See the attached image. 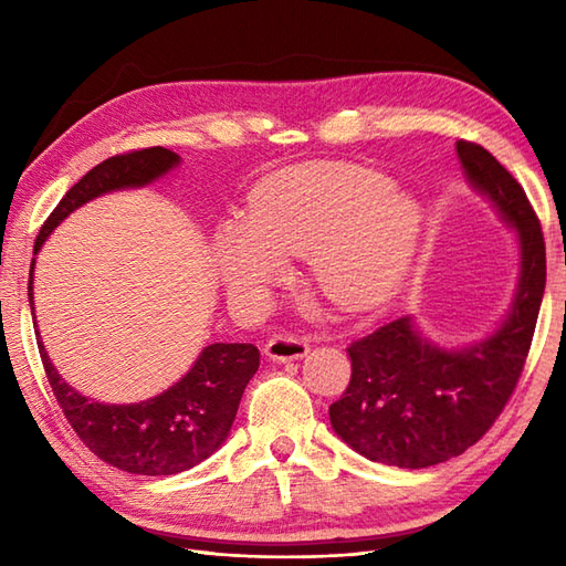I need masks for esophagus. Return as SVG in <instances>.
I'll return each instance as SVG.
<instances>
[{"mask_svg":"<svg viewBox=\"0 0 566 566\" xmlns=\"http://www.w3.org/2000/svg\"><path fill=\"white\" fill-rule=\"evenodd\" d=\"M306 353H308V340L294 333L274 335V338H270L268 345H264V355L274 359V363H294V359L306 357Z\"/></svg>","mask_w":566,"mask_h":566,"instance_id":"obj_1","label":"esophagus"}]
</instances>
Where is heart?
<instances>
[{
    "label": "heart",
    "mask_w": 566,
    "mask_h": 566,
    "mask_svg": "<svg viewBox=\"0 0 566 566\" xmlns=\"http://www.w3.org/2000/svg\"><path fill=\"white\" fill-rule=\"evenodd\" d=\"M423 207L377 170L340 163L284 167L252 191L248 219L219 226L213 268L243 302H260L311 255V274L331 302L379 306L411 270Z\"/></svg>",
    "instance_id": "heart-1"
}]
</instances>
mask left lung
Here are the masks:
<instances>
[{"instance_id":"1","label":"left lung","mask_w":566,"mask_h":566,"mask_svg":"<svg viewBox=\"0 0 566 566\" xmlns=\"http://www.w3.org/2000/svg\"><path fill=\"white\" fill-rule=\"evenodd\" d=\"M467 182L491 201L518 240L521 274L509 314L486 338L442 347L396 318L347 347L353 377L331 426L371 462L423 469L462 454L509 403L531 350L545 294V240L523 187L476 143H457Z\"/></svg>"}]
</instances>
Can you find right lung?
<instances>
[{"label": "right lung", "mask_w": 566, "mask_h": 566, "mask_svg": "<svg viewBox=\"0 0 566 566\" xmlns=\"http://www.w3.org/2000/svg\"><path fill=\"white\" fill-rule=\"evenodd\" d=\"M167 148H146L99 163L84 175L48 216L33 255L72 211L118 189H138L165 177L179 165ZM33 268L29 272V304L33 311ZM35 328V316H33ZM43 369L67 423L87 448L128 474H179L207 460L226 442L248 381L260 367V350L250 343H211L197 363L170 389L138 403H99L75 391L57 375L39 338Z\"/></svg>", "instance_id": "add662e5"}]
</instances>
